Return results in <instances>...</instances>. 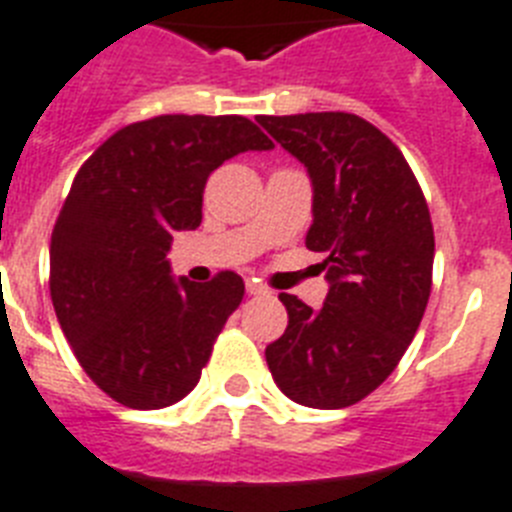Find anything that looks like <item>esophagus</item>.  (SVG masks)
Returning a JSON list of instances; mask_svg holds the SVG:
<instances>
[{
  "mask_svg": "<svg viewBox=\"0 0 512 512\" xmlns=\"http://www.w3.org/2000/svg\"><path fill=\"white\" fill-rule=\"evenodd\" d=\"M247 294L257 297V294H265V286L257 284V281H247Z\"/></svg>",
  "mask_w": 512,
  "mask_h": 512,
  "instance_id": "34e87169",
  "label": "esophagus"
}]
</instances>
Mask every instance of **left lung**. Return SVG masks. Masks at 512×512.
<instances>
[{"instance_id":"left-lung-1","label":"left lung","mask_w":512,"mask_h":512,"mask_svg":"<svg viewBox=\"0 0 512 512\" xmlns=\"http://www.w3.org/2000/svg\"><path fill=\"white\" fill-rule=\"evenodd\" d=\"M257 123L310 173L305 244L326 255L328 278L321 310L278 294L289 326L265 360L289 400L350 407L384 384L421 326L434 268L429 205L397 144L352 112Z\"/></svg>"}]
</instances>
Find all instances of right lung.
<instances>
[{
  "label": "right lung",
  "mask_w": 512,
  "mask_h": 512,
  "mask_svg": "<svg viewBox=\"0 0 512 512\" xmlns=\"http://www.w3.org/2000/svg\"><path fill=\"white\" fill-rule=\"evenodd\" d=\"M273 141L242 115H160L120 128L83 162L49 244V294L86 376L120 405L160 410L197 386L244 297L170 276L173 231L202 223V191L223 162Z\"/></svg>",
  "instance_id": "obj_1"
}]
</instances>
